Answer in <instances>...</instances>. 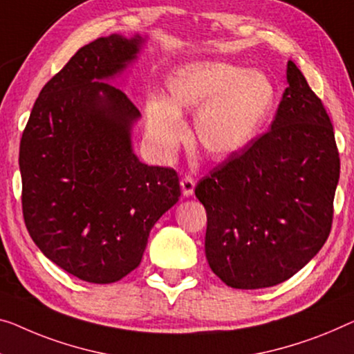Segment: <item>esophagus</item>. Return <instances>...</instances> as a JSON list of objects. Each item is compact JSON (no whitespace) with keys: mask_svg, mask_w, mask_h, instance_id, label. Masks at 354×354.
<instances>
[{"mask_svg":"<svg viewBox=\"0 0 354 354\" xmlns=\"http://www.w3.org/2000/svg\"><path fill=\"white\" fill-rule=\"evenodd\" d=\"M195 189V179L192 176H184L181 179V191L184 197H191Z\"/></svg>","mask_w":354,"mask_h":354,"instance_id":"1","label":"esophagus"}]
</instances>
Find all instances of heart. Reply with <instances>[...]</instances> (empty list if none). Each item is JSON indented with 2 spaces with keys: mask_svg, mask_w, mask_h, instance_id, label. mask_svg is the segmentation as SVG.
I'll use <instances>...</instances> for the list:
<instances>
[{
  "mask_svg": "<svg viewBox=\"0 0 354 354\" xmlns=\"http://www.w3.org/2000/svg\"><path fill=\"white\" fill-rule=\"evenodd\" d=\"M168 97L147 100V127L162 152L171 154L183 140L181 111L198 109L195 135L211 156H230L257 135L275 103V86L261 71L225 62H194L167 79Z\"/></svg>",
  "mask_w": 354,
  "mask_h": 354,
  "instance_id": "1",
  "label": "heart"
}]
</instances>
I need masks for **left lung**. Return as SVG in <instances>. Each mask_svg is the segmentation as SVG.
I'll return each mask as SVG.
<instances>
[{
    "instance_id": "8db88e82",
    "label": "left lung",
    "mask_w": 354,
    "mask_h": 354,
    "mask_svg": "<svg viewBox=\"0 0 354 354\" xmlns=\"http://www.w3.org/2000/svg\"><path fill=\"white\" fill-rule=\"evenodd\" d=\"M286 77L270 130L195 187L207 209V261L235 289L286 281L330 234L340 176L334 127L294 62Z\"/></svg>"
}]
</instances>
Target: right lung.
Returning a JSON list of instances; mask_svg holds the SVG:
<instances>
[{"instance_id": "add662e5", "label": "right lung", "mask_w": 354, "mask_h": 354, "mask_svg": "<svg viewBox=\"0 0 354 354\" xmlns=\"http://www.w3.org/2000/svg\"><path fill=\"white\" fill-rule=\"evenodd\" d=\"M145 39L120 35L79 49L36 98L20 140L25 225L47 259L108 284L140 266L151 229L179 200L173 168L140 162V111L102 82L136 59Z\"/></svg>"}]
</instances>
